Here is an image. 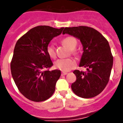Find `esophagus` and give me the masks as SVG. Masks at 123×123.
Wrapping results in <instances>:
<instances>
[{"label":"esophagus","mask_w":123,"mask_h":123,"mask_svg":"<svg viewBox=\"0 0 123 123\" xmlns=\"http://www.w3.org/2000/svg\"><path fill=\"white\" fill-rule=\"evenodd\" d=\"M67 74H68V73L67 72H63H63L62 73V75H63H63Z\"/></svg>","instance_id":"34e87169"}]
</instances>
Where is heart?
Instances as JSON below:
<instances>
[{
  "label": "heart",
  "mask_w": 123,
  "mask_h": 123,
  "mask_svg": "<svg viewBox=\"0 0 123 123\" xmlns=\"http://www.w3.org/2000/svg\"><path fill=\"white\" fill-rule=\"evenodd\" d=\"M63 44L68 47L69 50H72V53L75 54V52L73 50L76 48L77 45V41L74 37L68 36L64 38L62 40ZM47 52L50 58H54L56 56L54 46L52 44H49L47 47ZM76 65V62L72 58H65V59H58L55 62V66L57 69H60L63 72H67L71 70Z\"/></svg>",
  "instance_id": "b5f03b06"
}]
</instances>
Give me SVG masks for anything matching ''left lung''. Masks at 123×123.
I'll use <instances>...</instances> for the list:
<instances>
[{"label":"left lung","instance_id":"left-lung-1","mask_svg":"<svg viewBox=\"0 0 123 123\" xmlns=\"http://www.w3.org/2000/svg\"><path fill=\"white\" fill-rule=\"evenodd\" d=\"M63 34L79 39L83 46L79 66L86 71H73L76 81L71 84L72 91L82 98L97 96L108 84L113 67V57L108 41L96 29L84 26L65 28Z\"/></svg>","mask_w":123,"mask_h":123}]
</instances>
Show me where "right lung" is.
Masks as SVG:
<instances>
[{"mask_svg": "<svg viewBox=\"0 0 123 123\" xmlns=\"http://www.w3.org/2000/svg\"><path fill=\"white\" fill-rule=\"evenodd\" d=\"M63 29L38 26L30 29L16 43L11 73L19 92L30 100H46L55 92L61 71L45 70L53 65L46 49L51 40L60 35Z\"/></svg>", "mask_w": 123, "mask_h": 123, "instance_id": "obj_1", "label": "right lung"}]
</instances>
